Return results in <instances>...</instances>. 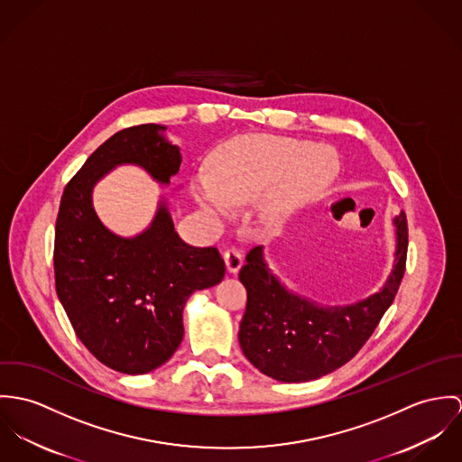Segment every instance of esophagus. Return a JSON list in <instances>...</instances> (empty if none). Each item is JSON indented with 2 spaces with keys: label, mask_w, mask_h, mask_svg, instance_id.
Listing matches in <instances>:
<instances>
[{
  "label": "esophagus",
  "mask_w": 462,
  "mask_h": 462,
  "mask_svg": "<svg viewBox=\"0 0 462 462\" xmlns=\"http://www.w3.org/2000/svg\"><path fill=\"white\" fill-rule=\"evenodd\" d=\"M223 258H225L228 273H237L241 269V265H243V255H241V252L237 248H228L225 252Z\"/></svg>",
  "instance_id": "obj_1"
}]
</instances>
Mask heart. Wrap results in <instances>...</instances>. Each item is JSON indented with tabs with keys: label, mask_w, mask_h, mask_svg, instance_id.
Segmentation results:
<instances>
[{
	"label": "heart",
	"mask_w": 462,
	"mask_h": 462,
	"mask_svg": "<svg viewBox=\"0 0 462 462\" xmlns=\"http://www.w3.org/2000/svg\"><path fill=\"white\" fill-rule=\"evenodd\" d=\"M340 173L338 157L310 142L254 136L228 143L214 161L212 175L191 182L197 204L216 217H230L234 207L260 200V219L282 232L294 216L317 204Z\"/></svg>",
	"instance_id": "obj_1"
}]
</instances>
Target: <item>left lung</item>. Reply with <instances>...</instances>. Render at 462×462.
Instances as JSON below:
<instances>
[{
	"label": "left lung",
	"instance_id": "left-lung-1",
	"mask_svg": "<svg viewBox=\"0 0 462 462\" xmlns=\"http://www.w3.org/2000/svg\"><path fill=\"white\" fill-rule=\"evenodd\" d=\"M395 225V260L383 289L346 307H324L289 291L271 273L263 248L246 255L239 280L246 287V311L239 344L262 374L282 383L319 379L356 356L390 308L406 271L408 221L401 212Z\"/></svg>",
	"mask_w": 462,
	"mask_h": 462
}]
</instances>
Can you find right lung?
Returning <instances> with one entry per match:
<instances>
[{"mask_svg": "<svg viewBox=\"0 0 462 462\" xmlns=\"http://www.w3.org/2000/svg\"><path fill=\"white\" fill-rule=\"evenodd\" d=\"M164 131L143 124L106 140L65 186L54 230L56 294L78 338L106 366L133 375L173 356L184 337L186 301L225 276L216 248L179 237L164 199L134 237L113 234L94 208L96 184L120 164L170 184L182 155Z\"/></svg>", "mask_w": 462, "mask_h": 462, "instance_id": "add662e5", "label": "right lung"}]
</instances>
